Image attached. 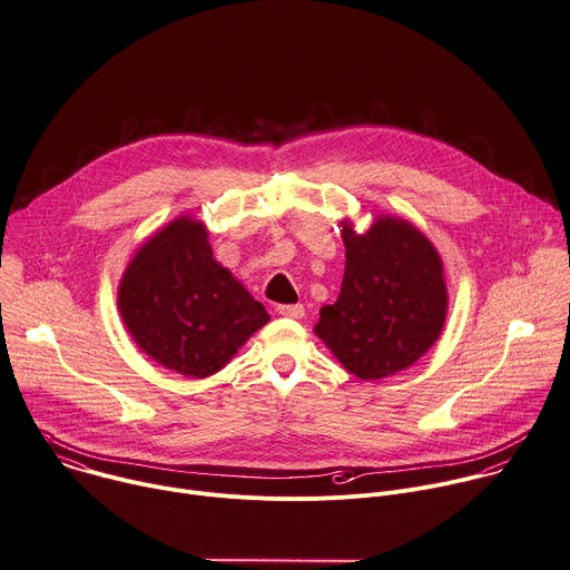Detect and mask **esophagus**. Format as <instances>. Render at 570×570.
<instances>
[{"mask_svg": "<svg viewBox=\"0 0 570 570\" xmlns=\"http://www.w3.org/2000/svg\"><path fill=\"white\" fill-rule=\"evenodd\" d=\"M277 313L282 317H293V320H299L304 315V306L302 304H282L277 306Z\"/></svg>", "mask_w": 570, "mask_h": 570, "instance_id": "34e87169", "label": "esophagus"}]
</instances>
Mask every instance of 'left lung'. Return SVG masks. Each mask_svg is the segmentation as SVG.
Masks as SVG:
<instances>
[{
    "label": "left lung",
    "instance_id": "left-lung-1",
    "mask_svg": "<svg viewBox=\"0 0 570 570\" xmlns=\"http://www.w3.org/2000/svg\"><path fill=\"white\" fill-rule=\"evenodd\" d=\"M344 277L313 333L360 381H383L419 362L441 337L448 284L439 250L407 219L377 215L357 233L340 222Z\"/></svg>",
    "mask_w": 570,
    "mask_h": 570
}]
</instances>
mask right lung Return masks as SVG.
<instances>
[{"label": "right lung", "instance_id": "right-lung-1", "mask_svg": "<svg viewBox=\"0 0 570 570\" xmlns=\"http://www.w3.org/2000/svg\"><path fill=\"white\" fill-rule=\"evenodd\" d=\"M118 313L145 355L187 377L222 371L271 320L215 259L208 228L193 215L142 242L120 277Z\"/></svg>", "mask_w": 570, "mask_h": 570}]
</instances>
